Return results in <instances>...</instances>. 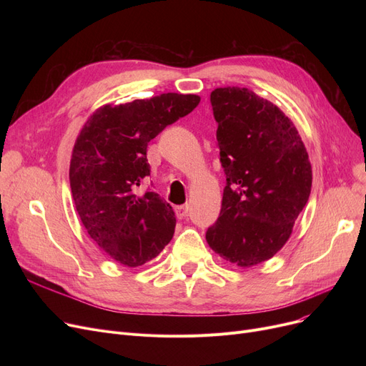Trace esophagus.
<instances>
[{"label": "esophagus", "instance_id": "1", "mask_svg": "<svg viewBox=\"0 0 366 366\" xmlns=\"http://www.w3.org/2000/svg\"><path fill=\"white\" fill-rule=\"evenodd\" d=\"M175 214L179 219L188 217V204H179V206H175Z\"/></svg>", "mask_w": 366, "mask_h": 366}]
</instances>
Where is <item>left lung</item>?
Returning <instances> with one entry per match:
<instances>
[{
  "mask_svg": "<svg viewBox=\"0 0 366 366\" xmlns=\"http://www.w3.org/2000/svg\"><path fill=\"white\" fill-rule=\"evenodd\" d=\"M227 177L221 212L207 228L212 251L239 267L274 257L312 191V164L294 123L246 87L210 93Z\"/></svg>",
  "mask_w": 366,
  "mask_h": 366,
  "instance_id": "1",
  "label": "left lung"
}]
</instances>
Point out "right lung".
Wrapping results in <instances>:
<instances>
[{"label": "right lung", "mask_w": 366, "mask_h": 366, "mask_svg": "<svg viewBox=\"0 0 366 366\" xmlns=\"http://www.w3.org/2000/svg\"><path fill=\"white\" fill-rule=\"evenodd\" d=\"M199 102L197 94L163 93L104 105L76 138L69 164L75 209L92 240L114 261L142 265L172 240V206L154 191L138 194L137 188L149 175L148 142Z\"/></svg>", "instance_id": "1"}]
</instances>
